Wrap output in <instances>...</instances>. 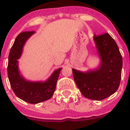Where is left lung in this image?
I'll use <instances>...</instances> for the list:
<instances>
[{"label": "left lung", "mask_w": 130, "mask_h": 130, "mask_svg": "<svg viewBox=\"0 0 130 130\" xmlns=\"http://www.w3.org/2000/svg\"><path fill=\"white\" fill-rule=\"evenodd\" d=\"M94 40L101 58L100 66L82 72L72 69L76 85L86 98L101 101L116 92L121 78L123 59L119 48L108 33L97 36Z\"/></svg>", "instance_id": "1"}]
</instances>
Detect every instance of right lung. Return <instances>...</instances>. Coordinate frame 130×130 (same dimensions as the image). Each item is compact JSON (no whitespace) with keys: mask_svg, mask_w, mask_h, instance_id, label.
<instances>
[{"mask_svg":"<svg viewBox=\"0 0 130 130\" xmlns=\"http://www.w3.org/2000/svg\"><path fill=\"white\" fill-rule=\"evenodd\" d=\"M35 31L21 32L15 38L9 55L7 74L12 89L18 98L30 104H38L52 97L61 69H57L45 82H30L20 75L18 60L21 57L25 43Z\"/></svg>","mask_w":130,"mask_h":130,"instance_id":"right-lung-1","label":"right lung"}]
</instances>
